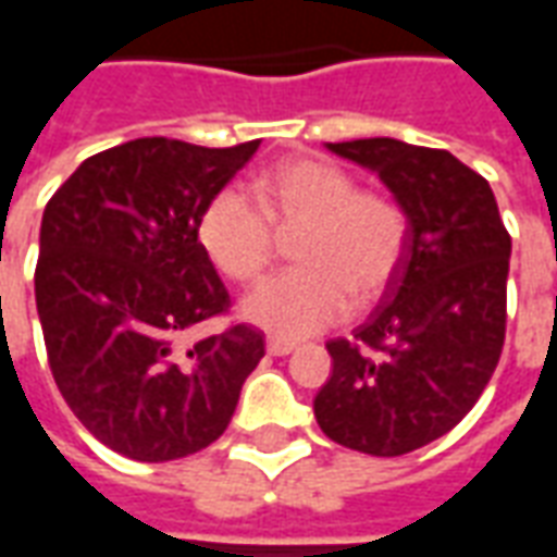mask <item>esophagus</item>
Masks as SVG:
<instances>
[{
    "label": "esophagus",
    "mask_w": 557,
    "mask_h": 557,
    "mask_svg": "<svg viewBox=\"0 0 557 557\" xmlns=\"http://www.w3.org/2000/svg\"><path fill=\"white\" fill-rule=\"evenodd\" d=\"M268 355H289V351H295L298 349V346H295V343H292V339H280V337H268Z\"/></svg>",
    "instance_id": "esophagus-1"
}]
</instances>
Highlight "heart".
Returning <instances> with one entry per match:
<instances>
[{"instance_id": "b5f03b06", "label": "heart", "mask_w": 557, "mask_h": 557, "mask_svg": "<svg viewBox=\"0 0 557 557\" xmlns=\"http://www.w3.org/2000/svg\"><path fill=\"white\" fill-rule=\"evenodd\" d=\"M256 207L220 190L196 220L208 262L235 283L259 277L274 256V232H294L289 271L244 295L242 315L280 337H310L334 325L355 304H373L397 274L409 218L394 196L361 190L337 163L289 158L250 184Z\"/></svg>"}]
</instances>
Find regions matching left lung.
I'll list each match as a JSON object with an SVG mask.
<instances>
[{"label":"left lung","instance_id":"1","mask_svg":"<svg viewBox=\"0 0 557 557\" xmlns=\"http://www.w3.org/2000/svg\"><path fill=\"white\" fill-rule=\"evenodd\" d=\"M373 170L409 218L397 274L351 339H331L313 411L331 442L403 456L474 409L507 327L510 235L490 182L444 148L391 137L327 143Z\"/></svg>","mask_w":557,"mask_h":557}]
</instances>
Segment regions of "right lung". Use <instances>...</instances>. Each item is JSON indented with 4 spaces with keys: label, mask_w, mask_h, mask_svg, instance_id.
<instances>
[{
    "label": "right lung",
    "mask_w": 557,
    "mask_h": 557,
    "mask_svg": "<svg viewBox=\"0 0 557 557\" xmlns=\"http://www.w3.org/2000/svg\"><path fill=\"white\" fill-rule=\"evenodd\" d=\"M256 148L131 139L83 160L44 208L35 304L47 361L79 423L127 459L170 462L218 442L265 355L250 325L182 346L230 310L196 220Z\"/></svg>",
    "instance_id": "right-lung-1"
}]
</instances>
